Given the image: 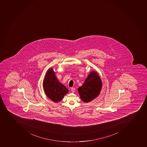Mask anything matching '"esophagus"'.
<instances>
[{
  "instance_id": "obj_1",
  "label": "esophagus",
  "mask_w": 147,
  "mask_h": 147,
  "mask_svg": "<svg viewBox=\"0 0 147 147\" xmlns=\"http://www.w3.org/2000/svg\"><path fill=\"white\" fill-rule=\"evenodd\" d=\"M71 90V91H72L73 93H74V92H75V88H72Z\"/></svg>"
}]
</instances>
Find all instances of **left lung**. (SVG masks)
Instances as JSON below:
<instances>
[{
    "mask_svg": "<svg viewBox=\"0 0 147 147\" xmlns=\"http://www.w3.org/2000/svg\"><path fill=\"white\" fill-rule=\"evenodd\" d=\"M102 82L99 75L92 72L78 90L80 98L85 102H88L97 97L102 88Z\"/></svg>",
    "mask_w": 147,
    "mask_h": 147,
    "instance_id": "obj_1",
    "label": "left lung"
}]
</instances>
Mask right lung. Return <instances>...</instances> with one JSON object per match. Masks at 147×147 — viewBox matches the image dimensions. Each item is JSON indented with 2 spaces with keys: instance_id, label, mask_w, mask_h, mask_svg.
<instances>
[{
  "instance_id": "right-lung-1",
  "label": "right lung",
  "mask_w": 147,
  "mask_h": 147,
  "mask_svg": "<svg viewBox=\"0 0 147 147\" xmlns=\"http://www.w3.org/2000/svg\"><path fill=\"white\" fill-rule=\"evenodd\" d=\"M43 86L45 92L48 97L56 102L61 101L68 92V89L57 80L52 68L49 69L46 74Z\"/></svg>"
}]
</instances>
